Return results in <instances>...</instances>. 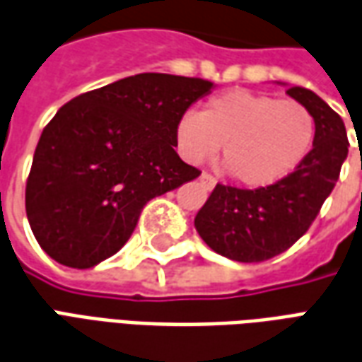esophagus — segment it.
Instances as JSON below:
<instances>
[{
  "mask_svg": "<svg viewBox=\"0 0 362 362\" xmlns=\"http://www.w3.org/2000/svg\"><path fill=\"white\" fill-rule=\"evenodd\" d=\"M199 180H202V184H204L205 189H213L215 188V184H217V180L213 178L211 174H205V173L199 176Z\"/></svg>",
  "mask_w": 362,
  "mask_h": 362,
  "instance_id": "1",
  "label": "esophagus"
}]
</instances>
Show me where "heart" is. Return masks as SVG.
Segmentation results:
<instances>
[{
	"instance_id": "1",
	"label": "heart",
	"mask_w": 362,
	"mask_h": 362,
	"mask_svg": "<svg viewBox=\"0 0 362 362\" xmlns=\"http://www.w3.org/2000/svg\"><path fill=\"white\" fill-rule=\"evenodd\" d=\"M176 147L192 165L223 145L225 173L246 188H266L295 173L310 153L316 119L304 104L235 89L188 110L174 126Z\"/></svg>"
}]
</instances>
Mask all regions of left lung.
Here are the masks:
<instances>
[{
  "mask_svg": "<svg viewBox=\"0 0 362 362\" xmlns=\"http://www.w3.org/2000/svg\"><path fill=\"white\" fill-rule=\"evenodd\" d=\"M287 95L316 119L310 153L295 173L266 188L217 184L194 221L204 243L228 259L264 262L291 248L316 219L347 158L349 141L339 114L304 87H288Z\"/></svg>",
  "mask_w": 362,
  "mask_h": 362,
  "instance_id": "1",
  "label": "left lung"
}]
</instances>
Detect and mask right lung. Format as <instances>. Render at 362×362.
<instances>
[{
  "label": "right lung",
  "mask_w": 362,
  "mask_h": 362,
  "mask_svg": "<svg viewBox=\"0 0 362 362\" xmlns=\"http://www.w3.org/2000/svg\"><path fill=\"white\" fill-rule=\"evenodd\" d=\"M215 83L139 74L64 104L36 145L27 217L52 259L87 269L129 240L145 204L199 176L176 147V119Z\"/></svg>",
  "instance_id": "right-lung-1"
}]
</instances>
